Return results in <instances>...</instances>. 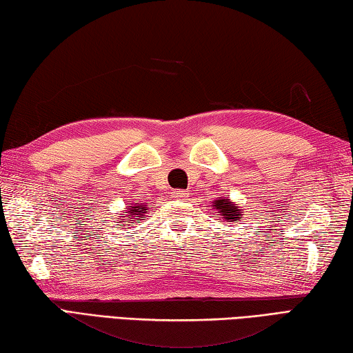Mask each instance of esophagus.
I'll use <instances>...</instances> for the list:
<instances>
[{"label":"esophagus","mask_w":353,"mask_h":353,"mask_svg":"<svg viewBox=\"0 0 353 353\" xmlns=\"http://www.w3.org/2000/svg\"><path fill=\"white\" fill-rule=\"evenodd\" d=\"M172 196L175 200H183V199H186V196H188V190H173Z\"/></svg>","instance_id":"esophagus-1"}]
</instances>
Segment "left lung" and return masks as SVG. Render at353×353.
Here are the masks:
<instances>
[{"mask_svg": "<svg viewBox=\"0 0 353 353\" xmlns=\"http://www.w3.org/2000/svg\"><path fill=\"white\" fill-rule=\"evenodd\" d=\"M212 209L217 212V217L223 221L225 225H236L237 221L243 219L242 209L228 196H219L212 201Z\"/></svg>", "mask_w": 353, "mask_h": 353, "instance_id": "8db88e82", "label": "left lung"}]
</instances>
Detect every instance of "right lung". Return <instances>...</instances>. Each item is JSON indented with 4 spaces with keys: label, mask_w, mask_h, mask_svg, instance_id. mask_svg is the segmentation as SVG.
I'll return each instance as SVG.
<instances>
[{
    "label": "right lung",
    "mask_w": 353,
    "mask_h": 353,
    "mask_svg": "<svg viewBox=\"0 0 353 353\" xmlns=\"http://www.w3.org/2000/svg\"><path fill=\"white\" fill-rule=\"evenodd\" d=\"M147 212H148L147 203H141V201L130 203V205L125 208V211L119 215V219H117L116 223H121L119 226H123V221H127V226H133L130 223H141V221L147 217L145 215Z\"/></svg>",
    "instance_id": "obj_1"
}]
</instances>
